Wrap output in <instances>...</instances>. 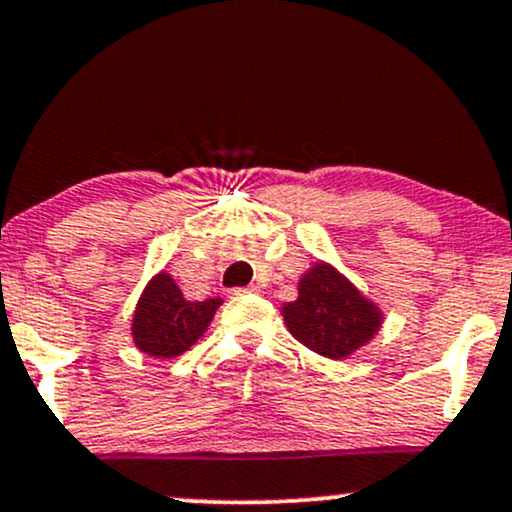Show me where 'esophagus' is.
<instances>
[{"label": "esophagus", "mask_w": 512, "mask_h": 512, "mask_svg": "<svg viewBox=\"0 0 512 512\" xmlns=\"http://www.w3.org/2000/svg\"><path fill=\"white\" fill-rule=\"evenodd\" d=\"M258 292V287H254V285H249V287H235L232 289V294L235 296H242V294H256Z\"/></svg>", "instance_id": "esophagus-1"}]
</instances>
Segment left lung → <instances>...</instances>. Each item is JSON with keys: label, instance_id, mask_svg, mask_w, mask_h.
Instances as JSON below:
<instances>
[{"label": "left lung", "instance_id": "1", "mask_svg": "<svg viewBox=\"0 0 512 512\" xmlns=\"http://www.w3.org/2000/svg\"><path fill=\"white\" fill-rule=\"evenodd\" d=\"M289 332L325 358H346L370 342L382 315L332 266L318 263L299 282V299L285 304Z\"/></svg>", "mask_w": 512, "mask_h": 512}]
</instances>
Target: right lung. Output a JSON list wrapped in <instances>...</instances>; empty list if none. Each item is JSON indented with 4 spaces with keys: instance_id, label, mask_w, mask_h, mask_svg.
Masks as SVG:
<instances>
[{
    "instance_id": "right-lung-1",
    "label": "right lung",
    "mask_w": 512,
    "mask_h": 512,
    "mask_svg": "<svg viewBox=\"0 0 512 512\" xmlns=\"http://www.w3.org/2000/svg\"><path fill=\"white\" fill-rule=\"evenodd\" d=\"M220 299L187 301L173 277L161 273L144 289L132 320V337L140 351L154 358H175L206 332Z\"/></svg>"
}]
</instances>
